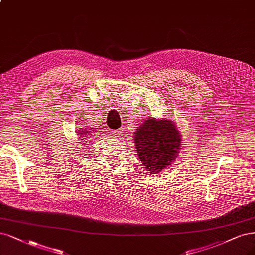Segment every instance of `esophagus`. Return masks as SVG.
<instances>
[{
	"mask_svg": "<svg viewBox=\"0 0 255 255\" xmlns=\"http://www.w3.org/2000/svg\"><path fill=\"white\" fill-rule=\"evenodd\" d=\"M124 131H125V128H120V129H117V130H114L113 133H114V135H115L116 138H119V137H121L122 135L125 134Z\"/></svg>",
	"mask_w": 255,
	"mask_h": 255,
	"instance_id": "34e87169",
	"label": "esophagus"
}]
</instances>
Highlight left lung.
<instances>
[{
	"label": "left lung",
	"instance_id": "1",
	"mask_svg": "<svg viewBox=\"0 0 255 255\" xmlns=\"http://www.w3.org/2000/svg\"><path fill=\"white\" fill-rule=\"evenodd\" d=\"M133 141L143 168L157 174L178 157L182 138L173 120L150 117L137 128Z\"/></svg>",
	"mask_w": 255,
	"mask_h": 255
}]
</instances>
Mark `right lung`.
I'll use <instances>...</instances> for the list:
<instances>
[{
    "label": "right lung",
    "mask_w": 255,
    "mask_h": 255,
    "mask_svg": "<svg viewBox=\"0 0 255 255\" xmlns=\"http://www.w3.org/2000/svg\"><path fill=\"white\" fill-rule=\"evenodd\" d=\"M95 131H97V130H96V129H92L91 130V128L85 129V128H83L81 129L78 128V130H77V135L79 136L78 137L79 138L78 141H80V142H79V144H82L83 142H86L85 140L91 138V136H94L93 134L95 133Z\"/></svg>",
    "instance_id": "right-lung-1"
}]
</instances>
